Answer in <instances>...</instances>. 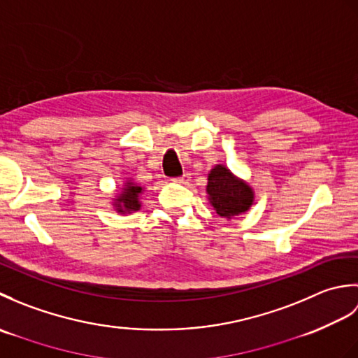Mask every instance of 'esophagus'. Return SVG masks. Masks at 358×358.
Returning a JSON list of instances; mask_svg holds the SVG:
<instances>
[{"instance_id":"esophagus-1","label":"esophagus","mask_w":358,"mask_h":358,"mask_svg":"<svg viewBox=\"0 0 358 358\" xmlns=\"http://www.w3.org/2000/svg\"><path fill=\"white\" fill-rule=\"evenodd\" d=\"M189 178H191V175H189V173H183V175H181V177L173 178L172 181H173V183H178V185H186L187 181H189Z\"/></svg>"}]
</instances>
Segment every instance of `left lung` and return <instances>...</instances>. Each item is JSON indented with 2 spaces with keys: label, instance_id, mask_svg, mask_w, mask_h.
<instances>
[{
  "label": "left lung",
  "instance_id": "obj_1",
  "mask_svg": "<svg viewBox=\"0 0 358 358\" xmlns=\"http://www.w3.org/2000/svg\"><path fill=\"white\" fill-rule=\"evenodd\" d=\"M206 192L210 206L224 220L246 214L255 200L254 189L248 181L237 177L224 164H215L209 171Z\"/></svg>",
  "mask_w": 358,
  "mask_h": 358
}]
</instances>
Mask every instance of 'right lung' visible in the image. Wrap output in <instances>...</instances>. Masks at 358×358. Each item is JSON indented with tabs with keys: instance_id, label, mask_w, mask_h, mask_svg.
Returning <instances> with one entry per match:
<instances>
[{
	"instance_id": "obj_1",
	"label": "right lung",
	"mask_w": 358,
	"mask_h": 358,
	"mask_svg": "<svg viewBox=\"0 0 358 358\" xmlns=\"http://www.w3.org/2000/svg\"><path fill=\"white\" fill-rule=\"evenodd\" d=\"M144 187H141L138 183H135L132 178H127L123 187H121V192L115 195V199H112V206L118 214L126 215V214H134V212L141 209V195H143Z\"/></svg>"
}]
</instances>
